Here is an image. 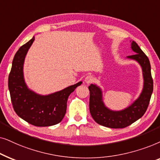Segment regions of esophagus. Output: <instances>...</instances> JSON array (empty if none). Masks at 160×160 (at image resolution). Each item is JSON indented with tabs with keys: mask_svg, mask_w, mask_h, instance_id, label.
Here are the masks:
<instances>
[{
	"mask_svg": "<svg viewBox=\"0 0 160 160\" xmlns=\"http://www.w3.org/2000/svg\"><path fill=\"white\" fill-rule=\"evenodd\" d=\"M94 81V78L92 75H88L85 79V82H86L87 84H89V83H91V82H93Z\"/></svg>",
	"mask_w": 160,
	"mask_h": 160,
	"instance_id": "esophagus-1",
	"label": "esophagus"
}]
</instances>
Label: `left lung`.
Wrapping results in <instances>:
<instances>
[{
  "label": "left lung",
  "mask_w": 160,
  "mask_h": 160,
  "mask_svg": "<svg viewBox=\"0 0 160 160\" xmlns=\"http://www.w3.org/2000/svg\"><path fill=\"white\" fill-rule=\"evenodd\" d=\"M131 48L135 54L127 58L137 61L141 66L144 79V86L141 94L129 107L121 111H112L104 105L102 91L96 85L88 86L90 91L89 109L96 122L102 126L112 129L124 128L138 120L146 112L153 92V79L148 58L135 42L132 41Z\"/></svg>",
  "instance_id": "left-lung-1"
}]
</instances>
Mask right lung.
Masks as SVG:
<instances>
[{"label":"right lung","instance_id":"add662e5","mask_svg":"<svg viewBox=\"0 0 160 160\" xmlns=\"http://www.w3.org/2000/svg\"><path fill=\"white\" fill-rule=\"evenodd\" d=\"M34 39L33 37L20 47L14 55L8 75V89L13 108L18 116L33 126L50 127L62 121L67 112L68 97L82 82L47 96L29 90L23 78V63Z\"/></svg>","mask_w":160,"mask_h":160}]
</instances>
